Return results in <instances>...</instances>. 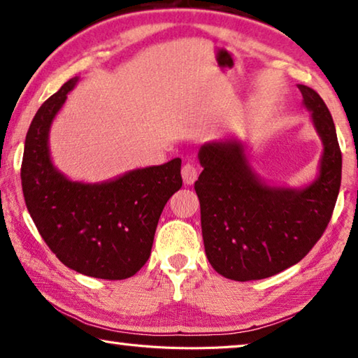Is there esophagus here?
I'll list each match as a JSON object with an SVG mask.
<instances>
[{"mask_svg":"<svg viewBox=\"0 0 358 358\" xmlns=\"http://www.w3.org/2000/svg\"><path fill=\"white\" fill-rule=\"evenodd\" d=\"M181 177H183L185 185H192L194 181L197 180V167L187 162V164H185L183 169H181Z\"/></svg>","mask_w":358,"mask_h":358,"instance_id":"esophagus-1","label":"esophagus"}]
</instances>
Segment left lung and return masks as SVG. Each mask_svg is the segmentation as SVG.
<instances>
[{
    "mask_svg": "<svg viewBox=\"0 0 358 358\" xmlns=\"http://www.w3.org/2000/svg\"><path fill=\"white\" fill-rule=\"evenodd\" d=\"M303 106L324 145L319 173L305 187L268 185L235 137L202 145L194 185L201 202L205 254L234 281L273 276L306 256L322 237L341 186V150L333 118L313 88L299 85Z\"/></svg>",
    "mask_w": 358,
    "mask_h": 358,
    "instance_id": "8db88e82",
    "label": "left lung"
}]
</instances>
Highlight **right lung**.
<instances>
[{
	"mask_svg": "<svg viewBox=\"0 0 358 358\" xmlns=\"http://www.w3.org/2000/svg\"><path fill=\"white\" fill-rule=\"evenodd\" d=\"M78 77L66 82L39 107L29 124L22 161L27 208L47 246L77 273L126 280L150 257L157 221L177 192L181 159L85 183L55 167L48 148L53 120Z\"/></svg>",
	"mask_w": 358,
	"mask_h": 358,
	"instance_id": "add662e5",
	"label": "right lung"
}]
</instances>
